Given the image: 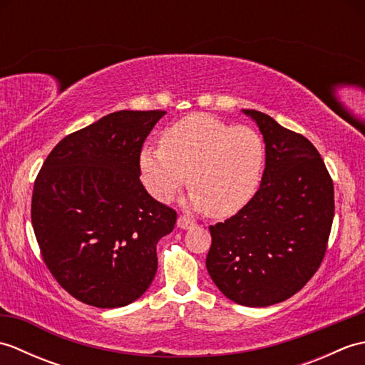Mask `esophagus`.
I'll list each match as a JSON object with an SVG mask.
<instances>
[{"label": "esophagus", "mask_w": 365, "mask_h": 365, "mask_svg": "<svg viewBox=\"0 0 365 365\" xmlns=\"http://www.w3.org/2000/svg\"><path fill=\"white\" fill-rule=\"evenodd\" d=\"M177 226L180 227V229H190V227L195 226V221L188 220L187 216H178V220H177Z\"/></svg>", "instance_id": "esophagus-1"}]
</instances>
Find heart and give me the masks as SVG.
Here are the masks:
<instances>
[{
	"instance_id": "obj_1",
	"label": "heart",
	"mask_w": 365,
	"mask_h": 365,
	"mask_svg": "<svg viewBox=\"0 0 365 365\" xmlns=\"http://www.w3.org/2000/svg\"><path fill=\"white\" fill-rule=\"evenodd\" d=\"M160 143L139 153L143 183L160 202L173 200L188 180L191 205L226 218L250 204L260 187L267 147L251 127L191 114L163 131Z\"/></svg>"
}]
</instances>
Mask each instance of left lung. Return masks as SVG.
Masks as SVG:
<instances>
[{"label":"left lung","mask_w":365,"mask_h":365,"mask_svg":"<svg viewBox=\"0 0 365 365\" xmlns=\"http://www.w3.org/2000/svg\"><path fill=\"white\" fill-rule=\"evenodd\" d=\"M267 147L260 188L237 215L210 226L207 271L237 304L293 297L319 269L334 218V185L314 144L268 114L243 110Z\"/></svg>","instance_id":"1"}]
</instances>
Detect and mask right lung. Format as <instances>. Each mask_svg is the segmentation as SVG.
Wrapping results in <instances>:
<instances>
[{"mask_svg": "<svg viewBox=\"0 0 365 365\" xmlns=\"http://www.w3.org/2000/svg\"><path fill=\"white\" fill-rule=\"evenodd\" d=\"M165 114H108L59 141L38 170L31 221L42 259L84 304L127 306L157 273V243L177 213L143 187L139 153Z\"/></svg>", "mask_w": 365, "mask_h": 365, "instance_id": "add662e5", "label": "right lung"}]
</instances>
